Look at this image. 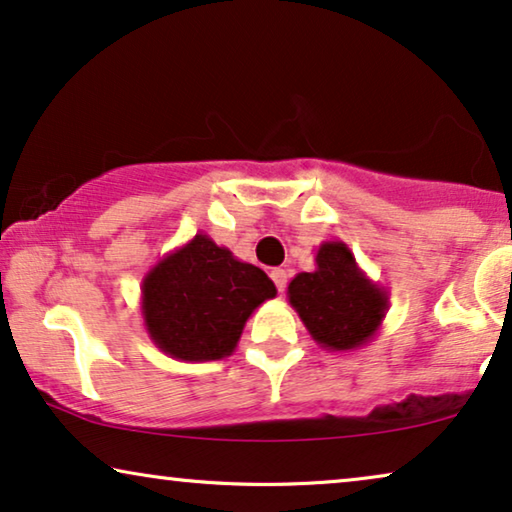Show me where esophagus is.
I'll use <instances>...</instances> for the list:
<instances>
[{"label": "esophagus", "mask_w": 512, "mask_h": 512, "mask_svg": "<svg viewBox=\"0 0 512 512\" xmlns=\"http://www.w3.org/2000/svg\"><path fill=\"white\" fill-rule=\"evenodd\" d=\"M271 280H273V283H276L278 292H283L285 287H287V271L285 269H273L271 271Z\"/></svg>", "instance_id": "obj_1"}]
</instances>
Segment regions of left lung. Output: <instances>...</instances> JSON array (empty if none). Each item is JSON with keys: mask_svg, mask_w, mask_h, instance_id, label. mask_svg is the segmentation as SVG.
Returning <instances> with one entry per match:
<instances>
[{"mask_svg": "<svg viewBox=\"0 0 512 512\" xmlns=\"http://www.w3.org/2000/svg\"><path fill=\"white\" fill-rule=\"evenodd\" d=\"M287 299L313 341L331 352H350L373 341L383 325L390 294L357 266L343 241H325L315 271L297 273Z\"/></svg>", "mask_w": 512, "mask_h": 512, "instance_id": "1", "label": "left lung"}]
</instances>
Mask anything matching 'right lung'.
I'll list each match as a JSON object with an SVG mask.
<instances>
[{
  "label": "right lung",
  "instance_id": "obj_1",
  "mask_svg": "<svg viewBox=\"0 0 512 512\" xmlns=\"http://www.w3.org/2000/svg\"><path fill=\"white\" fill-rule=\"evenodd\" d=\"M276 297V285L255 264L199 232L143 276V325L164 355L181 362L229 357L255 308Z\"/></svg>",
  "mask_w": 512,
  "mask_h": 512
}]
</instances>
